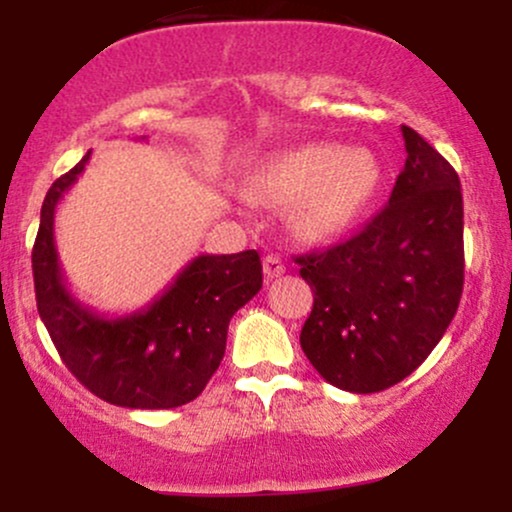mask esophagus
I'll list each match as a JSON object with an SVG mask.
<instances>
[{
  "instance_id": "1",
  "label": "esophagus",
  "mask_w": 512,
  "mask_h": 512,
  "mask_svg": "<svg viewBox=\"0 0 512 512\" xmlns=\"http://www.w3.org/2000/svg\"><path fill=\"white\" fill-rule=\"evenodd\" d=\"M262 269H264V279L272 281V279H276V276H281L286 272V264L279 255H267L262 262Z\"/></svg>"
}]
</instances>
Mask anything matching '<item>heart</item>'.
Instances as JSON below:
<instances>
[{"label":"heart","instance_id":"b5f03b06","mask_svg":"<svg viewBox=\"0 0 512 512\" xmlns=\"http://www.w3.org/2000/svg\"><path fill=\"white\" fill-rule=\"evenodd\" d=\"M380 185V163L366 149L305 144L264 158L250 195L267 207H291V228L305 243H327L354 226Z\"/></svg>","mask_w":512,"mask_h":512}]
</instances>
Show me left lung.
<instances>
[{
	"label": "left lung",
	"instance_id": "1",
	"mask_svg": "<svg viewBox=\"0 0 512 512\" xmlns=\"http://www.w3.org/2000/svg\"><path fill=\"white\" fill-rule=\"evenodd\" d=\"M390 202L346 243L296 257L313 289L303 354L327 383L368 395L414 373L443 339L464 284V211L455 168L402 125Z\"/></svg>",
	"mask_w": 512,
	"mask_h": 512
}]
</instances>
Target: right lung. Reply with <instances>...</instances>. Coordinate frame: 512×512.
<instances>
[{
  "mask_svg": "<svg viewBox=\"0 0 512 512\" xmlns=\"http://www.w3.org/2000/svg\"><path fill=\"white\" fill-rule=\"evenodd\" d=\"M88 158L52 182L40 209L31 255L40 320L64 366L96 397L127 409L182 407L219 368L231 317L262 289L260 255H199L146 308L98 315L67 289L55 248V209Z\"/></svg>",
  "mask_w": 512,
  "mask_h": 512,
  "instance_id": "obj_1",
  "label": "right lung"
}]
</instances>
